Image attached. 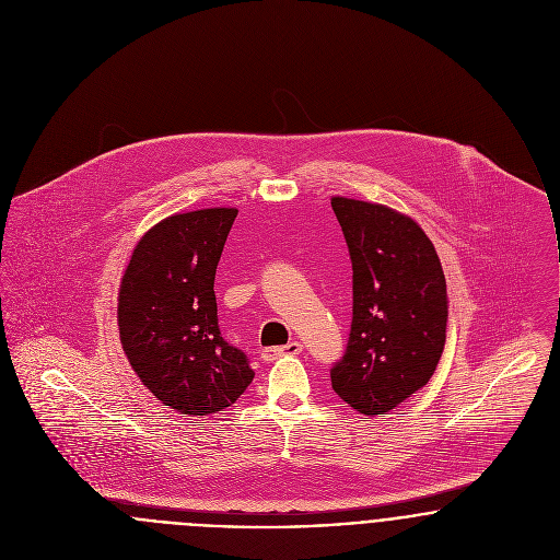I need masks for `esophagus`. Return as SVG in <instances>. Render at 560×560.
Masks as SVG:
<instances>
[{"mask_svg": "<svg viewBox=\"0 0 560 560\" xmlns=\"http://www.w3.org/2000/svg\"><path fill=\"white\" fill-rule=\"evenodd\" d=\"M302 349H304V345L300 340H291V342H287L282 347H267V349H262V360L271 362V360H276L280 355H298V353H302Z\"/></svg>", "mask_w": 560, "mask_h": 560, "instance_id": "1", "label": "esophagus"}]
</instances>
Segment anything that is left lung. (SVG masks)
<instances>
[{
    "mask_svg": "<svg viewBox=\"0 0 560 560\" xmlns=\"http://www.w3.org/2000/svg\"><path fill=\"white\" fill-rule=\"evenodd\" d=\"M353 269V315L345 353L331 364L334 393L377 416L420 390L446 342L448 295L433 243L397 211L331 198Z\"/></svg>",
    "mask_w": 560,
    "mask_h": 560,
    "instance_id": "1",
    "label": "left lung"
}]
</instances>
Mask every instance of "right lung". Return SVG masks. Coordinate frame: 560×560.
Returning a JSON list of instances; mask_svg holds the SVG:
<instances>
[{
    "mask_svg": "<svg viewBox=\"0 0 560 560\" xmlns=\"http://www.w3.org/2000/svg\"><path fill=\"white\" fill-rule=\"evenodd\" d=\"M237 209L172 215L136 245L122 276V349L142 384L180 413L231 407L254 380L218 325L215 269Z\"/></svg>",
    "mask_w": 560,
    "mask_h": 560,
    "instance_id": "1",
    "label": "right lung"
}]
</instances>
